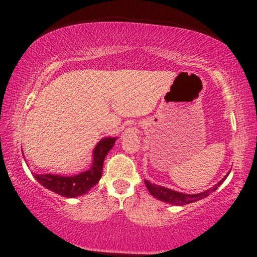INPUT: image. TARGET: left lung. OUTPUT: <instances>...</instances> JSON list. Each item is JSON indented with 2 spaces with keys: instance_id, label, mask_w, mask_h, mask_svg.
Masks as SVG:
<instances>
[{
  "instance_id": "8db88e82",
  "label": "left lung",
  "mask_w": 257,
  "mask_h": 257,
  "mask_svg": "<svg viewBox=\"0 0 257 257\" xmlns=\"http://www.w3.org/2000/svg\"><path fill=\"white\" fill-rule=\"evenodd\" d=\"M228 174L224 175V177L221 179L215 186H213L212 188L207 189L205 192L198 193V194H186V193H180V192L173 191V189L164 187V186L151 184V182L147 180H145V185H146V188L149 189V192L151 193V195H153L154 198H157L158 200H161V201L166 203H171V205L184 206V205H187V203L199 201V200L205 199L206 196L212 194L213 192H215L216 189L220 187L221 184L226 180Z\"/></svg>"
}]
</instances>
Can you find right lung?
I'll list each match as a JSON object with an SVG mask.
<instances>
[{
	"label": "right lung",
	"instance_id": "right-lung-1",
	"mask_svg": "<svg viewBox=\"0 0 257 257\" xmlns=\"http://www.w3.org/2000/svg\"><path fill=\"white\" fill-rule=\"evenodd\" d=\"M115 140V137H105L97 144L92 152V163L86 171L75 175L34 173V178L49 191L65 198H77L85 194L100 180L105 157L114 146Z\"/></svg>",
	"mask_w": 257,
	"mask_h": 257
}]
</instances>
